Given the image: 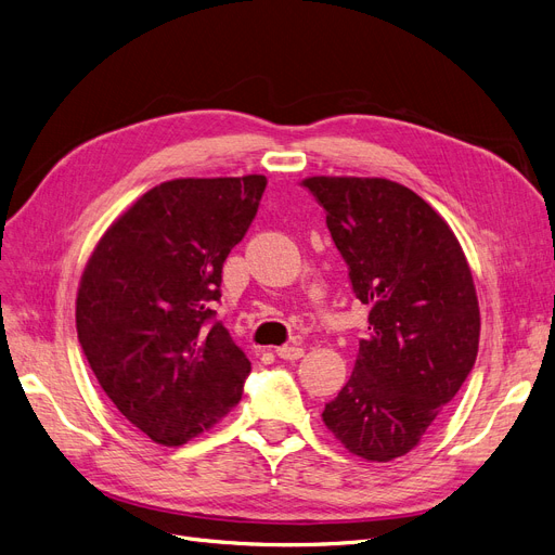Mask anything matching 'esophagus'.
<instances>
[{
  "label": "esophagus",
  "mask_w": 555,
  "mask_h": 555,
  "mask_svg": "<svg viewBox=\"0 0 555 555\" xmlns=\"http://www.w3.org/2000/svg\"><path fill=\"white\" fill-rule=\"evenodd\" d=\"M276 356L283 360H299L304 356V347L299 345H283L276 349Z\"/></svg>",
  "instance_id": "obj_1"
}]
</instances>
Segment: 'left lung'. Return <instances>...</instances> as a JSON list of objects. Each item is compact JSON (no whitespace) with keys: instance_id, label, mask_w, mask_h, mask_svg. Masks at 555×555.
Here are the masks:
<instances>
[{"instance_id":"8db88e82","label":"left lung","mask_w":555,"mask_h":555,"mask_svg":"<svg viewBox=\"0 0 555 555\" xmlns=\"http://www.w3.org/2000/svg\"><path fill=\"white\" fill-rule=\"evenodd\" d=\"M353 295L367 304L345 388L322 420L365 461L415 449L469 376L480 335L472 270L449 224L411 188L388 179L310 177Z\"/></svg>"}]
</instances>
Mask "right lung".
I'll use <instances>...</instances> for the list:
<instances>
[{
  "label": "right lung",
  "instance_id": "right-lung-1",
  "mask_svg": "<svg viewBox=\"0 0 555 555\" xmlns=\"http://www.w3.org/2000/svg\"><path fill=\"white\" fill-rule=\"evenodd\" d=\"M264 185L262 175L165 181L119 215L86 264L77 333L88 365L158 444L197 438L243 397L251 363L212 308Z\"/></svg>",
  "mask_w": 555,
  "mask_h": 555
}]
</instances>
